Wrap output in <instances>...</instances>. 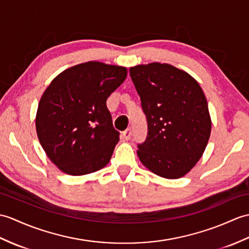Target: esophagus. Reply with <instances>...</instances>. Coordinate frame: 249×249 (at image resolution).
Masks as SVG:
<instances>
[{"label": "esophagus", "mask_w": 249, "mask_h": 249, "mask_svg": "<svg viewBox=\"0 0 249 249\" xmlns=\"http://www.w3.org/2000/svg\"><path fill=\"white\" fill-rule=\"evenodd\" d=\"M123 138L125 139V140H129V139L131 138V129L130 128H127L126 130L123 131Z\"/></svg>", "instance_id": "obj_1"}]
</instances>
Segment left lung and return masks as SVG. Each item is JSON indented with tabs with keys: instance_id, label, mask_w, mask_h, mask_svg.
Masks as SVG:
<instances>
[{
	"instance_id": "obj_1",
	"label": "left lung",
	"mask_w": 249,
	"mask_h": 249,
	"mask_svg": "<svg viewBox=\"0 0 249 249\" xmlns=\"http://www.w3.org/2000/svg\"><path fill=\"white\" fill-rule=\"evenodd\" d=\"M129 74L147 122L139 159L158 176H184L200 159L211 132L203 90L188 73L166 63L137 66Z\"/></svg>"
}]
</instances>
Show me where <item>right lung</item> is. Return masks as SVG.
Here are the masks:
<instances>
[{"mask_svg": "<svg viewBox=\"0 0 249 249\" xmlns=\"http://www.w3.org/2000/svg\"><path fill=\"white\" fill-rule=\"evenodd\" d=\"M126 68L89 61L60 73L39 102L36 129L48 157L67 174L103 169L120 140L106 101Z\"/></svg>", "mask_w": 249, "mask_h": 249, "instance_id": "add662e5", "label": "right lung"}]
</instances>
